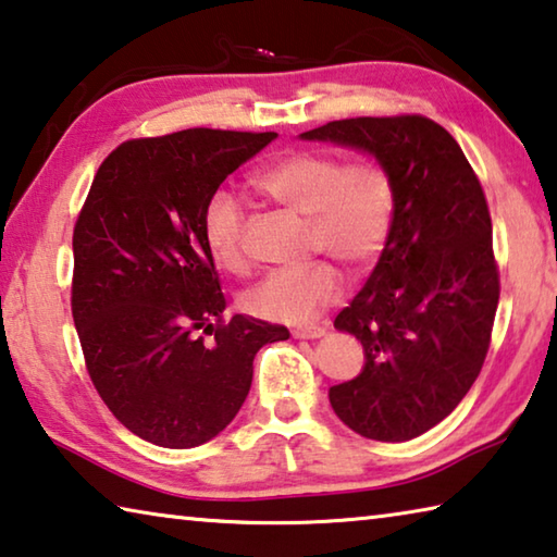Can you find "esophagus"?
Listing matches in <instances>:
<instances>
[{
  "instance_id": "esophagus-1",
  "label": "esophagus",
  "mask_w": 557,
  "mask_h": 557,
  "mask_svg": "<svg viewBox=\"0 0 557 557\" xmlns=\"http://www.w3.org/2000/svg\"><path fill=\"white\" fill-rule=\"evenodd\" d=\"M326 334L324 326H299L292 332V336L295 338H322Z\"/></svg>"
}]
</instances>
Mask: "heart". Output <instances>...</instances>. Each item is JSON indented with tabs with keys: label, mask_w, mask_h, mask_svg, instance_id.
<instances>
[{
	"label": "heart",
	"mask_w": 557,
	"mask_h": 557,
	"mask_svg": "<svg viewBox=\"0 0 557 557\" xmlns=\"http://www.w3.org/2000/svg\"><path fill=\"white\" fill-rule=\"evenodd\" d=\"M252 186L282 209L307 215V250L326 252L348 270L371 268L388 245L395 178L381 159L356 157L344 162L326 149H295L256 172ZM203 240L219 268L233 275L250 268L238 196L223 188L211 196L203 211ZM342 295V270L322 258L272 272L248 292L245 307L270 322L307 324Z\"/></svg>",
	"instance_id": "1"
}]
</instances>
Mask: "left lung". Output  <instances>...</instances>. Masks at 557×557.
Masks as SVG:
<instances>
[{
  "mask_svg": "<svg viewBox=\"0 0 557 557\" xmlns=\"http://www.w3.org/2000/svg\"><path fill=\"white\" fill-rule=\"evenodd\" d=\"M301 137L366 149L395 178L388 245L334 319L363 344L366 366L329 400L361 437L412 440L457 408L492 344L502 280L484 188L425 115L334 120Z\"/></svg>",
  "mask_w": 557,
  "mask_h": 557,
  "instance_id": "obj_1",
  "label": "left lung"
}]
</instances>
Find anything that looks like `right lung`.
I'll return each mask as SVG.
<instances>
[{
    "mask_svg": "<svg viewBox=\"0 0 557 557\" xmlns=\"http://www.w3.org/2000/svg\"><path fill=\"white\" fill-rule=\"evenodd\" d=\"M277 132L194 127L127 139L100 164L73 228L71 312L92 385L137 437L186 449L238 414L252 358L287 326L235 314L203 240L223 178Z\"/></svg>",
    "mask_w": 557,
    "mask_h": 557,
    "instance_id": "add662e5",
    "label": "right lung"
}]
</instances>
